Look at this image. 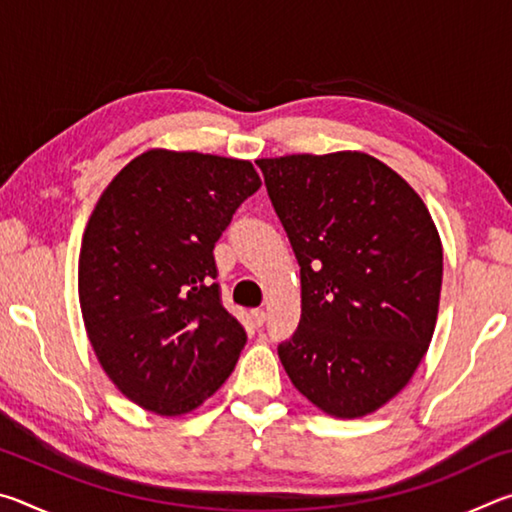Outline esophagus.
<instances>
[{
    "mask_svg": "<svg viewBox=\"0 0 512 512\" xmlns=\"http://www.w3.org/2000/svg\"><path fill=\"white\" fill-rule=\"evenodd\" d=\"M250 318H253V323L257 327H262L266 323V311L264 309H253V311H250Z\"/></svg>",
    "mask_w": 512,
    "mask_h": 512,
    "instance_id": "obj_1",
    "label": "esophagus"
}]
</instances>
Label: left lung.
<instances>
[{
    "mask_svg": "<svg viewBox=\"0 0 512 512\" xmlns=\"http://www.w3.org/2000/svg\"><path fill=\"white\" fill-rule=\"evenodd\" d=\"M277 219L300 264L302 314L277 354L291 384L334 418L377 411L429 350L443 244L427 205L361 151L262 158Z\"/></svg>",
    "mask_w": 512,
    "mask_h": 512,
    "instance_id": "8db88e82",
    "label": "left lung"
}]
</instances>
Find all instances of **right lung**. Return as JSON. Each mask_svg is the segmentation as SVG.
<instances>
[{
	"mask_svg": "<svg viewBox=\"0 0 512 512\" xmlns=\"http://www.w3.org/2000/svg\"><path fill=\"white\" fill-rule=\"evenodd\" d=\"M259 185L248 160L151 149L103 189L79 257L83 323L142 409L185 415L235 370L246 332L221 305L212 250Z\"/></svg>",
	"mask_w": 512,
	"mask_h": 512,
	"instance_id": "obj_1",
	"label": "right lung"
}]
</instances>
